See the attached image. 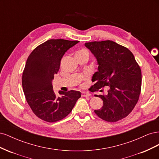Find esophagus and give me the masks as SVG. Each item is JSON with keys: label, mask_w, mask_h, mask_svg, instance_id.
<instances>
[{"label": "esophagus", "mask_w": 159, "mask_h": 159, "mask_svg": "<svg viewBox=\"0 0 159 159\" xmlns=\"http://www.w3.org/2000/svg\"><path fill=\"white\" fill-rule=\"evenodd\" d=\"M81 96H82V97L88 98V97H90L91 95L89 93H86V92H82V93H81Z\"/></svg>", "instance_id": "34e87169"}]
</instances>
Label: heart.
<instances>
[{"mask_svg": "<svg viewBox=\"0 0 159 159\" xmlns=\"http://www.w3.org/2000/svg\"><path fill=\"white\" fill-rule=\"evenodd\" d=\"M75 57H85L89 58V52L87 49L85 48H81L78 50H77L75 53Z\"/></svg>", "mask_w": 159, "mask_h": 159, "instance_id": "1", "label": "heart"}]
</instances>
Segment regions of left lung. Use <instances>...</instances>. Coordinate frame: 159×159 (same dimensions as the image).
<instances>
[{
    "mask_svg": "<svg viewBox=\"0 0 159 159\" xmlns=\"http://www.w3.org/2000/svg\"><path fill=\"white\" fill-rule=\"evenodd\" d=\"M85 46L99 65L92 78L93 90L102 92L106 86L108 89L106 95H95L103 103L95 113L107 122L126 117L135 107L141 91V70L133 53L111 40L86 42Z\"/></svg>",
    "mask_w": 159,
    "mask_h": 159,
    "instance_id": "left-lung-1",
    "label": "left lung"
}]
</instances>
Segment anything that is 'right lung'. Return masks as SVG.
<instances>
[{
    "label": "right lung",
    "instance_id": "right-lung-1",
    "mask_svg": "<svg viewBox=\"0 0 159 159\" xmlns=\"http://www.w3.org/2000/svg\"><path fill=\"white\" fill-rule=\"evenodd\" d=\"M78 40L51 39L38 46L28 56L22 73V88L28 104L36 116L54 123L65 118L71 111L80 91L53 90L52 80L59 71L60 61L66 52Z\"/></svg>",
    "mask_w": 159,
    "mask_h": 159
}]
</instances>
